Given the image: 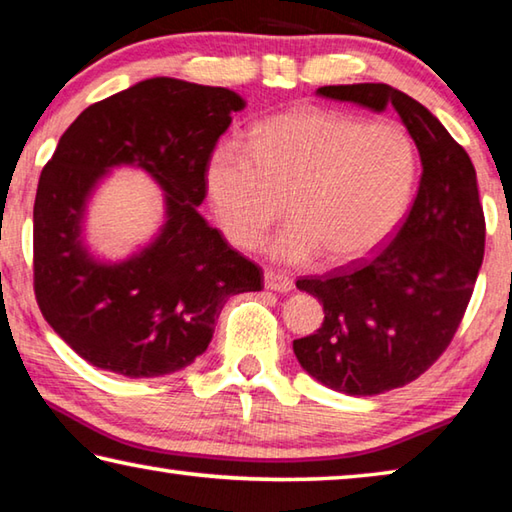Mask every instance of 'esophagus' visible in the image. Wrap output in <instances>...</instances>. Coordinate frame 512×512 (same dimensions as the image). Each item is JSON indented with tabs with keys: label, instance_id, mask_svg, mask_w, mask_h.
Listing matches in <instances>:
<instances>
[{
	"label": "esophagus",
	"instance_id": "obj_1",
	"mask_svg": "<svg viewBox=\"0 0 512 512\" xmlns=\"http://www.w3.org/2000/svg\"><path fill=\"white\" fill-rule=\"evenodd\" d=\"M264 284L266 289L277 291V293H289L293 289V280L289 275L277 273V271H266L264 273Z\"/></svg>",
	"mask_w": 512,
	"mask_h": 512
}]
</instances>
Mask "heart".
<instances>
[{
    "mask_svg": "<svg viewBox=\"0 0 512 512\" xmlns=\"http://www.w3.org/2000/svg\"><path fill=\"white\" fill-rule=\"evenodd\" d=\"M418 151L406 128L320 108L262 121L253 146L221 142L205 171L207 196L232 244L262 241L284 198L293 219L271 241L282 262H359L393 235L409 207Z\"/></svg>",
    "mask_w": 512,
    "mask_h": 512,
    "instance_id": "1",
    "label": "heart"
}]
</instances>
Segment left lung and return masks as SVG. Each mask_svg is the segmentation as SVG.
<instances>
[{
  "mask_svg": "<svg viewBox=\"0 0 512 512\" xmlns=\"http://www.w3.org/2000/svg\"><path fill=\"white\" fill-rule=\"evenodd\" d=\"M320 97L393 108L418 146L422 176L409 214L370 262L302 277L325 320L293 341L311 377L348 395H379L429 370L452 343L483 262L485 219L470 155L431 112L386 83L325 85Z\"/></svg>",
  "mask_w": 512,
  "mask_h": 512,
  "instance_id": "left-lung-1",
  "label": "left lung"
}]
</instances>
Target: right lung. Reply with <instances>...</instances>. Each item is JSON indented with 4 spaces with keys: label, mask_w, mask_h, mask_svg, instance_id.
<instances>
[{
    "label": "right lung",
    "mask_w": 512,
    "mask_h": 512,
    "mask_svg": "<svg viewBox=\"0 0 512 512\" xmlns=\"http://www.w3.org/2000/svg\"><path fill=\"white\" fill-rule=\"evenodd\" d=\"M228 88L155 76L85 108L40 173L33 205V289L54 332L92 366L144 379L207 350L225 300L264 273L198 212L205 171L232 112ZM131 163L165 192V225L124 263L82 244L84 207L112 166Z\"/></svg>",
    "instance_id": "add662e5"
}]
</instances>
